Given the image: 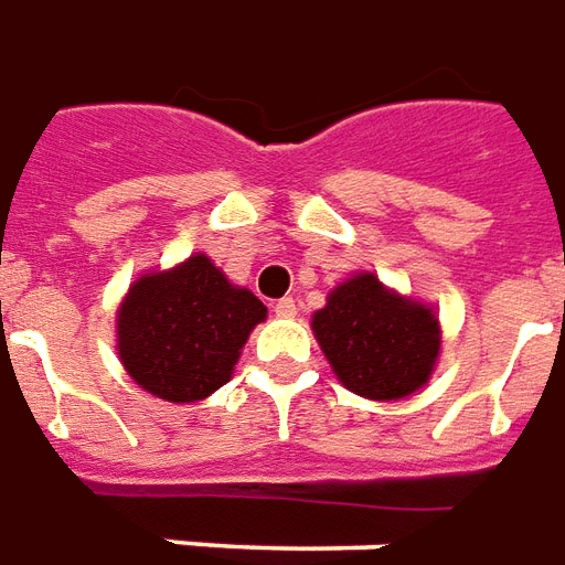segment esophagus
Masks as SVG:
<instances>
[{
    "instance_id": "obj_1",
    "label": "esophagus",
    "mask_w": 565,
    "mask_h": 565,
    "mask_svg": "<svg viewBox=\"0 0 565 565\" xmlns=\"http://www.w3.org/2000/svg\"><path fill=\"white\" fill-rule=\"evenodd\" d=\"M274 312H277L279 319H295V316H298V307H295V300L291 298H282L274 303Z\"/></svg>"
}]
</instances>
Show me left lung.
I'll return each instance as SVG.
<instances>
[{
  "label": "left lung",
  "instance_id": "8db88e82",
  "mask_svg": "<svg viewBox=\"0 0 565 565\" xmlns=\"http://www.w3.org/2000/svg\"><path fill=\"white\" fill-rule=\"evenodd\" d=\"M312 331L345 388L367 401H401L422 388L439 358L434 307L403 298L373 274H355L328 295Z\"/></svg>",
  "mask_w": 565,
  "mask_h": 565
}]
</instances>
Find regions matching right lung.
Segmentation results:
<instances>
[{
	"label": "right lung",
	"instance_id": "add662e5",
	"mask_svg": "<svg viewBox=\"0 0 565 565\" xmlns=\"http://www.w3.org/2000/svg\"><path fill=\"white\" fill-rule=\"evenodd\" d=\"M267 307L207 255L135 279L117 310V352L143 391L195 403L222 388Z\"/></svg>",
	"mask_w": 565,
	"mask_h": 565
}]
</instances>
